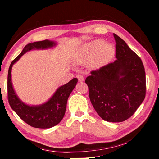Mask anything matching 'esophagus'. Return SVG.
<instances>
[{
    "label": "esophagus",
    "instance_id": "1",
    "mask_svg": "<svg viewBox=\"0 0 159 159\" xmlns=\"http://www.w3.org/2000/svg\"><path fill=\"white\" fill-rule=\"evenodd\" d=\"M77 77L78 78V80H79L80 82L84 81V77H83V76H82L81 75H77Z\"/></svg>",
    "mask_w": 159,
    "mask_h": 159
}]
</instances>
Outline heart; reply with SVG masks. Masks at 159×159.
I'll return each instance as SVG.
<instances>
[{"label": "heart", "instance_id": "b5f03b06", "mask_svg": "<svg viewBox=\"0 0 159 159\" xmlns=\"http://www.w3.org/2000/svg\"><path fill=\"white\" fill-rule=\"evenodd\" d=\"M103 44V42L102 40H95L94 42L85 45L83 48L80 49L76 54L75 58V62L77 64H81L89 61V65L91 67H95L105 62L111 56L114 52V48L110 44H106L102 47V45Z\"/></svg>", "mask_w": 159, "mask_h": 159}]
</instances>
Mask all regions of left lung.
<instances>
[{"instance_id": "8db88e82", "label": "left lung", "mask_w": 159, "mask_h": 159, "mask_svg": "<svg viewBox=\"0 0 159 159\" xmlns=\"http://www.w3.org/2000/svg\"><path fill=\"white\" fill-rule=\"evenodd\" d=\"M116 42L114 62L91 71L85 80L91 103L98 114L109 122L131 117L144 101L145 71L141 58L121 38Z\"/></svg>"}]
</instances>
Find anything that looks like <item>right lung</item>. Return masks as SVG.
<instances>
[{
	"label": "right lung",
	"mask_w": 159,
	"mask_h": 159,
	"mask_svg": "<svg viewBox=\"0 0 159 159\" xmlns=\"http://www.w3.org/2000/svg\"><path fill=\"white\" fill-rule=\"evenodd\" d=\"M55 45L56 43L48 40L29 43L24 48L21 53L12 61L8 69L7 90L9 105L25 122L35 128L46 129L53 127L62 120L66 111L67 100L77 84L78 80L73 78L68 83L60 87L45 103L38 106H30L22 103L14 92L11 83V68L13 64L26 52L34 48H48Z\"/></svg>",
	"instance_id": "obj_1"
}]
</instances>
